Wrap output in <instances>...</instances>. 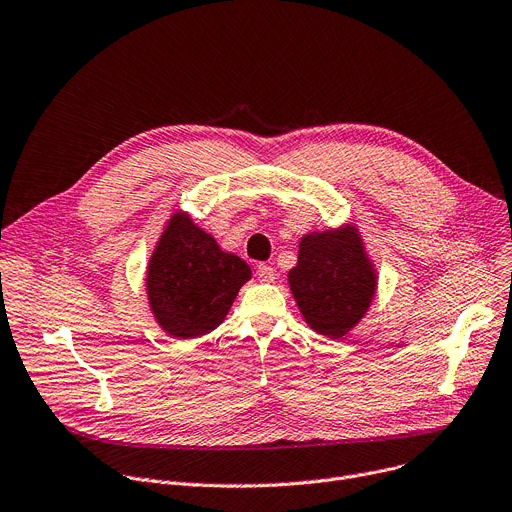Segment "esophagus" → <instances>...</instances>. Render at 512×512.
Here are the masks:
<instances>
[{
	"instance_id": "obj_1",
	"label": "esophagus",
	"mask_w": 512,
	"mask_h": 512,
	"mask_svg": "<svg viewBox=\"0 0 512 512\" xmlns=\"http://www.w3.org/2000/svg\"><path fill=\"white\" fill-rule=\"evenodd\" d=\"M256 274H258V279L262 283H272L274 277H277V274H274V270H272V266H268V264H258Z\"/></svg>"
}]
</instances>
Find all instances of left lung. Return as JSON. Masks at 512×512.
I'll return each mask as SVG.
<instances>
[{
	"label": "left lung",
	"instance_id": "1",
	"mask_svg": "<svg viewBox=\"0 0 512 512\" xmlns=\"http://www.w3.org/2000/svg\"><path fill=\"white\" fill-rule=\"evenodd\" d=\"M289 287L311 330L344 338L365 318L377 291V270L361 231L346 223L303 235Z\"/></svg>",
	"mask_w": 512,
	"mask_h": 512
}]
</instances>
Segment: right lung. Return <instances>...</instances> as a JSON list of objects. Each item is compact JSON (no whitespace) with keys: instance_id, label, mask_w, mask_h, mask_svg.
I'll use <instances>...</instances> for the list:
<instances>
[{"instance_id":"right-lung-1","label":"right lung","mask_w":512,"mask_h":512,"mask_svg":"<svg viewBox=\"0 0 512 512\" xmlns=\"http://www.w3.org/2000/svg\"><path fill=\"white\" fill-rule=\"evenodd\" d=\"M250 279L240 256L223 252L211 233L176 211L153 248L145 287L157 326L188 340L215 330Z\"/></svg>"}]
</instances>
